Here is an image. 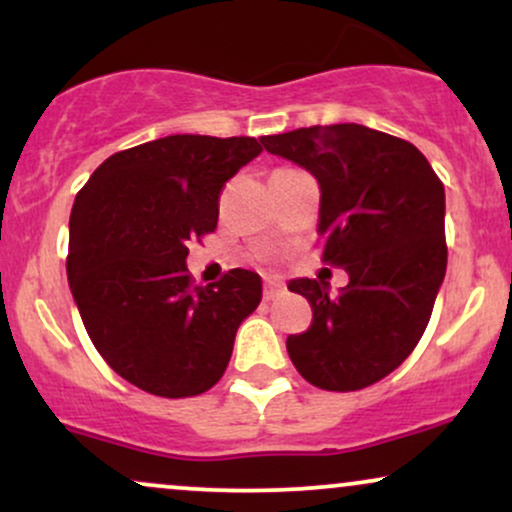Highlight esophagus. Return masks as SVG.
Wrapping results in <instances>:
<instances>
[{"label": "esophagus", "mask_w": 512, "mask_h": 512, "mask_svg": "<svg viewBox=\"0 0 512 512\" xmlns=\"http://www.w3.org/2000/svg\"><path fill=\"white\" fill-rule=\"evenodd\" d=\"M281 293H284V284H281L279 279H267V284H264V298H267V301H274Z\"/></svg>", "instance_id": "1"}]
</instances>
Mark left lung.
<instances>
[{"mask_svg": "<svg viewBox=\"0 0 512 512\" xmlns=\"http://www.w3.org/2000/svg\"><path fill=\"white\" fill-rule=\"evenodd\" d=\"M320 185L322 262L349 284L293 279L313 308L286 349L320 390L351 392L390 375L419 344L445 279V187L414 144L354 122L262 137Z\"/></svg>", "mask_w": 512, "mask_h": 512, "instance_id": "1", "label": "left lung"}]
</instances>
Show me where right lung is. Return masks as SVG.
I'll use <instances>...</instances> for the list:
<instances>
[{
  "label": "right lung",
  "mask_w": 512,
  "mask_h": 512,
  "mask_svg": "<svg viewBox=\"0 0 512 512\" xmlns=\"http://www.w3.org/2000/svg\"><path fill=\"white\" fill-rule=\"evenodd\" d=\"M260 151L252 137L170 134L105 158L76 195L69 289L98 354L139 390L207 392L260 305V274L192 286L185 264L187 240L216 228L221 187Z\"/></svg>",
  "instance_id": "1"
}]
</instances>
